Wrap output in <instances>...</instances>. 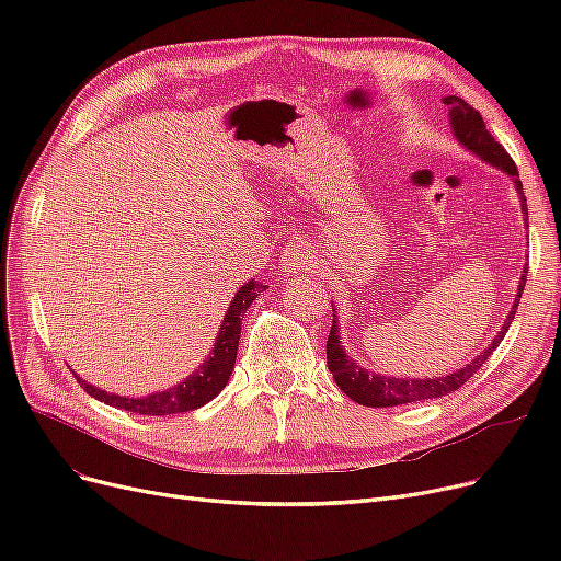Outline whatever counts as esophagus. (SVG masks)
Wrapping results in <instances>:
<instances>
[{
  "label": "esophagus",
  "mask_w": 561,
  "mask_h": 561,
  "mask_svg": "<svg viewBox=\"0 0 561 561\" xmlns=\"http://www.w3.org/2000/svg\"><path fill=\"white\" fill-rule=\"evenodd\" d=\"M311 262H313V254L307 248L287 245L280 252V266H283V271H287V274H299L301 268L311 266Z\"/></svg>",
  "instance_id": "34e87169"
}]
</instances>
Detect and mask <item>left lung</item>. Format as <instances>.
I'll return each instance as SVG.
<instances>
[{
	"instance_id": "8db88e82",
	"label": "left lung",
	"mask_w": 561,
	"mask_h": 561,
	"mask_svg": "<svg viewBox=\"0 0 561 561\" xmlns=\"http://www.w3.org/2000/svg\"><path fill=\"white\" fill-rule=\"evenodd\" d=\"M445 105H449V122L454 126L456 140L463 147H468L470 151H474L480 159L501 168L503 173H507L515 180V190L519 192V198H522V210H524V215H529V210H526V198L522 192L517 165L511 159V154L503 149V145L496 142L494 135L489 133L486 124L482 122V114L474 107H470L466 100L456 98V95H447ZM526 271L529 268L524 266L522 278H519L517 299L513 304L511 313H507L496 339H491V344L484 348V353H480L470 365L454 371V375L439 377V379L437 377L435 379H393V377L369 375L367 369H363L358 363L351 360L344 353V348L339 346V328H336V318L332 313V330L328 334V367L332 371L336 386L342 388L351 400H355L358 404H365V407H396V404H407V402H421V400L447 396V393H451V390L461 388L474 375V371H478L489 360V355L494 353L496 346L503 342V336H505L507 328H511V322L519 307V297H522L524 283H526Z\"/></svg>"
}]
</instances>
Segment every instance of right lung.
Instances as JSON below:
<instances>
[{"label": "right lung", "mask_w": 561, "mask_h": 561, "mask_svg": "<svg viewBox=\"0 0 561 561\" xmlns=\"http://www.w3.org/2000/svg\"><path fill=\"white\" fill-rule=\"evenodd\" d=\"M266 285L257 280H248L239 293H236L233 301L229 304L227 318L222 320V328H219L215 348L210 358L198 367L196 375H192L186 381L178 383L175 388L161 390V393L147 396V398H122L105 393L91 383L77 377L81 388L87 390L89 396L95 400L105 402L110 407H118V410H126L133 414H145V416H165V414H180V412H192L198 410L201 404L210 402L219 390H222L231 377V369L236 363V351H239V339H241V325H243V313L248 311L250 304L254 301Z\"/></svg>", "instance_id": "add662e5"}]
</instances>
